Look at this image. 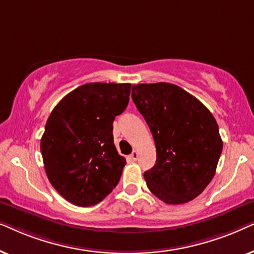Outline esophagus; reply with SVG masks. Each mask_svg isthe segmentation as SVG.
<instances>
[{"label": "esophagus", "instance_id": "1", "mask_svg": "<svg viewBox=\"0 0 254 254\" xmlns=\"http://www.w3.org/2000/svg\"><path fill=\"white\" fill-rule=\"evenodd\" d=\"M137 158H138V152L136 150H134L130 154V159H131V161L135 162V161H137Z\"/></svg>", "mask_w": 254, "mask_h": 254}]
</instances>
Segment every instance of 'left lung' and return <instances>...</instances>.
Segmentation results:
<instances>
[{"label":"left lung","instance_id":"1","mask_svg":"<svg viewBox=\"0 0 254 254\" xmlns=\"http://www.w3.org/2000/svg\"><path fill=\"white\" fill-rule=\"evenodd\" d=\"M131 99L156 145V164L144 172L148 189L168 204L195 199L215 176L223 148L213 114L171 83L133 85Z\"/></svg>","mask_w":254,"mask_h":254}]
</instances>
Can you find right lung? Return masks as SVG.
<instances>
[{
	"label": "right lung",
	"mask_w": 254,
	"mask_h": 254,
	"mask_svg": "<svg viewBox=\"0 0 254 254\" xmlns=\"http://www.w3.org/2000/svg\"><path fill=\"white\" fill-rule=\"evenodd\" d=\"M130 83H88L64 97L40 141L48 180L69 202L98 203L119 183L126 159L113 142V121L126 110Z\"/></svg>",
	"instance_id": "add662e5"
}]
</instances>
